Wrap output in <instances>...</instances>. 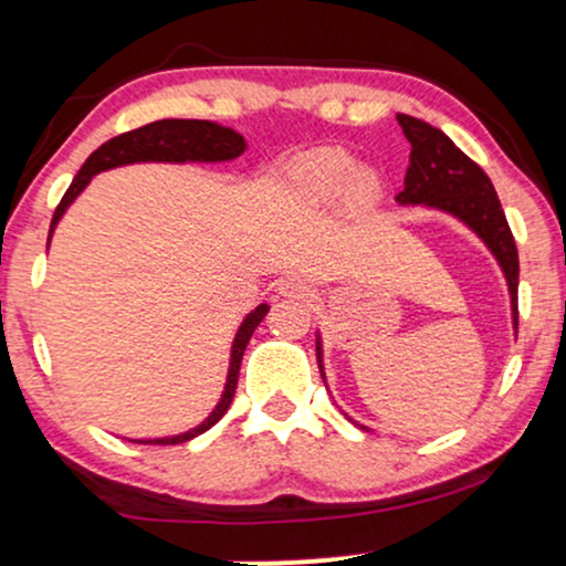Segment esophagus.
<instances>
[{"mask_svg": "<svg viewBox=\"0 0 566 566\" xmlns=\"http://www.w3.org/2000/svg\"><path fill=\"white\" fill-rule=\"evenodd\" d=\"M279 295L284 297H308L311 295V287L305 284V279L301 276H287L279 282Z\"/></svg>", "mask_w": 566, "mask_h": 566, "instance_id": "esophagus-1", "label": "esophagus"}]
</instances>
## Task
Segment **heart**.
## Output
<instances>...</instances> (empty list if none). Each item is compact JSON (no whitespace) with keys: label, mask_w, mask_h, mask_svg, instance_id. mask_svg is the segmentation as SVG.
<instances>
[{"label":"heart","mask_w":566,"mask_h":566,"mask_svg":"<svg viewBox=\"0 0 566 566\" xmlns=\"http://www.w3.org/2000/svg\"><path fill=\"white\" fill-rule=\"evenodd\" d=\"M287 180L311 201H329L340 191L356 205H369L380 197V175L373 167H356L354 157L340 148H311L297 154L287 167Z\"/></svg>","instance_id":"b5f03b06"}]
</instances>
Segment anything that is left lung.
<instances>
[{
    "mask_svg": "<svg viewBox=\"0 0 566 566\" xmlns=\"http://www.w3.org/2000/svg\"><path fill=\"white\" fill-rule=\"evenodd\" d=\"M396 122H399L401 133H405L409 146H412L405 188L396 193V201H399V207L415 205L426 207V210L444 212V216L460 220L465 229L482 239L486 250L497 261L500 271H503L505 284H509L513 329H516L518 252L509 229V220H505L495 188H492V180L441 129L407 114H396ZM316 359H319V373L324 378V350L319 329H316ZM324 382H327V378H324Z\"/></svg>",
    "mask_w": 566,
    "mask_h": 566,
    "instance_id": "obj_1",
    "label": "left lung"
}]
</instances>
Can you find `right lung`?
Here are the masks:
<instances>
[{"instance_id":"obj_1","label":"right lung","mask_w":566,"mask_h":566,"mask_svg":"<svg viewBox=\"0 0 566 566\" xmlns=\"http://www.w3.org/2000/svg\"><path fill=\"white\" fill-rule=\"evenodd\" d=\"M247 148L244 135H239L233 127H223L218 122L207 119H159L151 125H143L138 129H129L125 135H116V138L103 143L97 151L87 157L82 165V170L76 172L74 184L69 186V191L63 193L61 205H57L53 223H50V237H48V250L50 239L61 223L63 216L76 197L90 186V180L97 172L114 170V167H127V165H146V161H161V165H218V161H233L242 157ZM271 305L261 303L244 316L239 324L237 335L231 343V356H229V373H226V386L220 394L218 405L212 407V412L201 420L199 426L188 428L184 433H175V437H157V439H129L138 441V444H184V441L199 437V433L210 431L226 415V409L231 407L233 394H237V380H239V367H242V356L247 343H250L252 333L258 329V324L263 322V316L269 314Z\"/></svg>"}]
</instances>
